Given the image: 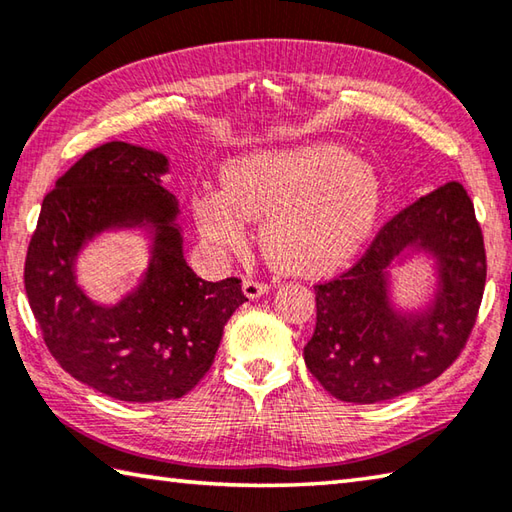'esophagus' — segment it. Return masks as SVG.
I'll list each match as a JSON object with an SVG mask.
<instances>
[{"instance_id": "34e87169", "label": "esophagus", "mask_w": 512, "mask_h": 512, "mask_svg": "<svg viewBox=\"0 0 512 512\" xmlns=\"http://www.w3.org/2000/svg\"><path fill=\"white\" fill-rule=\"evenodd\" d=\"M242 290H244V295H246L248 299H257V297H262V295H266V293H268V290H270V284H266V282H257V279H244Z\"/></svg>"}]
</instances>
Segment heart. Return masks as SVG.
Returning <instances> with one entry per match:
<instances>
[{
  "mask_svg": "<svg viewBox=\"0 0 512 512\" xmlns=\"http://www.w3.org/2000/svg\"><path fill=\"white\" fill-rule=\"evenodd\" d=\"M373 168L337 144L255 150L224 168V193L193 199L197 226L224 253L242 255L246 222H262L268 262L284 273L319 275L346 264L382 213Z\"/></svg>",
  "mask_w": 512,
  "mask_h": 512,
  "instance_id": "heart-1",
  "label": "heart"
}]
</instances>
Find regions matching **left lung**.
<instances>
[{"label": "left lung", "mask_w": 512, "mask_h": 512, "mask_svg": "<svg viewBox=\"0 0 512 512\" xmlns=\"http://www.w3.org/2000/svg\"><path fill=\"white\" fill-rule=\"evenodd\" d=\"M408 247L438 262L436 299L419 314H399L389 302V266ZM484 284L475 206L462 184L448 182L384 224L346 273L315 286L306 366L330 395L353 404L386 402L433 382L464 350Z\"/></svg>", "instance_id": "obj_1"}]
</instances>
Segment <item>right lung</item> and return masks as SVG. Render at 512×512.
<instances>
[{
    "instance_id": "right-lung-1",
    "label": "right lung",
    "mask_w": 512,
    "mask_h": 512,
    "mask_svg": "<svg viewBox=\"0 0 512 512\" xmlns=\"http://www.w3.org/2000/svg\"><path fill=\"white\" fill-rule=\"evenodd\" d=\"M164 173L168 159L157 150L126 142L88 150L44 197L26 253V295L50 355L77 382L122 402L193 390L230 315L248 302L242 279L204 282L186 264ZM137 225L154 230L143 284L115 307L90 303L74 279L78 250L104 229Z\"/></svg>"
}]
</instances>
